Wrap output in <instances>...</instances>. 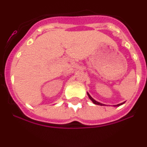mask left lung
<instances>
[{"label": "left lung", "mask_w": 147, "mask_h": 147, "mask_svg": "<svg viewBox=\"0 0 147 147\" xmlns=\"http://www.w3.org/2000/svg\"><path fill=\"white\" fill-rule=\"evenodd\" d=\"M88 97H89V98H90V99L91 100L92 102H93V103L95 104V105H104L103 104L100 103V102H96V100H94V99H93V98H92V97L90 96V94H89V93H88ZM124 103H121V104H119V105H115V107H116V106H117V107H119V106H120V105H123V104H124Z\"/></svg>", "instance_id": "1"}]
</instances>
